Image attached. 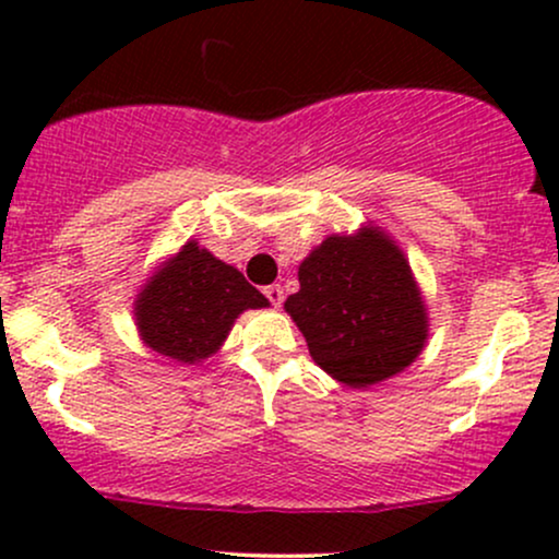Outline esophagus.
<instances>
[{
  "mask_svg": "<svg viewBox=\"0 0 559 559\" xmlns=\"http://www.w3.org/2000/svg\"><path fill=\"white\" fill-rule=\"evenodd\" d=\"M265 297H267V301H271L273 307H281V301H284V288H281L278 284L265 286Z\"/></svg>",
  "mask_w": 559,
  "mask_h": 559,
  "instance_id": "34e87169",
  "label": "esophagus"
}]
</instances>
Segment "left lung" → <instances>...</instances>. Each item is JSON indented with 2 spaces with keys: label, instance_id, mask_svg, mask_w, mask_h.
Returning a JSON list of instances; mask_svg holds the SVG:
<instances>
[{
  "label": "left lung",
  "instance_id": "obj_1",
  "mask_svg": "<svg viewBox=\"0 0 559 559\" xmlns=\"http://www.w3.org/2000/svg\"><path fill=\"white\" fill-rule=\"evenodd\" d=\"M286 312L312 360L355 389L407 368L428 336L407 260L373 228L320 243L299 265V292L286 299Z\"/></svg>",
  "mask_w": 559,
  "mask_h": 559
}]
</instances>
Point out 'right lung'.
<instances>
[{
  "instance_id": "right-lung-1",
  "label": "right lung",
  "mask_w": 559,
  "mask_h": 559,
  "mask_svg": "<svg viewBox=\"0 0 559 559\" xmlns=\"http://www.w3.org/2000/svg\"><path fill=\"white\" fill-rule=\"evenodd\" d=\"M267 299L236 267L189 241L136 299L141 338L168 360L194 365L210 357L243 310Z\"/></svg>"
}]
</instances>
